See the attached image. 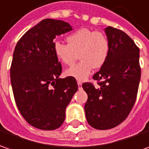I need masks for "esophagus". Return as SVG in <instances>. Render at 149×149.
<instances>
[{
    "label": "esophagus",
    "instance_id": "1",
    "mask_svg": "<svg viewBox=\"0 0 149 149\" xmlns=\"http://www.w3.org/2000/svg\"><path fill=\"white\" fill-rule=\"evenodd\" d=\"M77 85H78L79 89H81V81H77Z\"/></svg>",
    "mask_w": 149,
    "mask_h": 149
}]
</instances>
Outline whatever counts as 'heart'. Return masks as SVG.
<instances>
[{"mask_svg": "<svg viewBox=\"0 0 149 149\" xmlns=\"http://www.w3.org/2000/svg\"><path fill=\"white\" fill-rule=\"evenodd\" d=\"M68 44L56 41L54 53L63 64L71 66L78 58L77 64L66 71V75L78 81H84L93 68H102L110 54V42L105 33L90 29H80L67 37Z\"/></svg>", "mask_w": 149, "mask_h": 149, "instance_id": "heart-1", "label": "heart"}]
</instances>
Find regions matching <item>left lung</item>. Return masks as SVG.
Listing matches in <instances>:
<instances>
[{
	"mask_svg": "<svg viewBox=\"0 0 149 149\" xmlns=\"http://www.w3.org/2000/svg\"><path fill=\"white\" fill-rule=\"evenodd\" d=\"M110 42L107 61L93 75L98 87L85 82L88 95L85 113L88 124L96 130H110L127 118L134 105L141 77L139 49L120 29H105Z\"/></svg>",
	"mask_w": 149,
	"mask_h": 149,
	"instance_id": "left-lung-1",
	"label": "left lung"
}]
</instances>
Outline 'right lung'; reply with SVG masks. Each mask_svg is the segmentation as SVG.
Listing matches in <instances>:
<instances>
[{
    "label": "right lung",
    "instance_id": "obj_1",
    "mask_svg": "<svg viewBox=\"0 0 149 149\" xmlns=\"http://www.w3.org/2000/svg\"><path fill=\"white\" fill-rule=\"evenodd\" d=\"M72 29L63 20L45 19L29 29L14 50L15 100L24 119L39 130H54L63 125L66 107L78 89L73 77L59 78L62 65L54 53L56 36Z\"/></svg>",
    "mask_w": 149,
    "mask_h": 149
}]
</instances>
